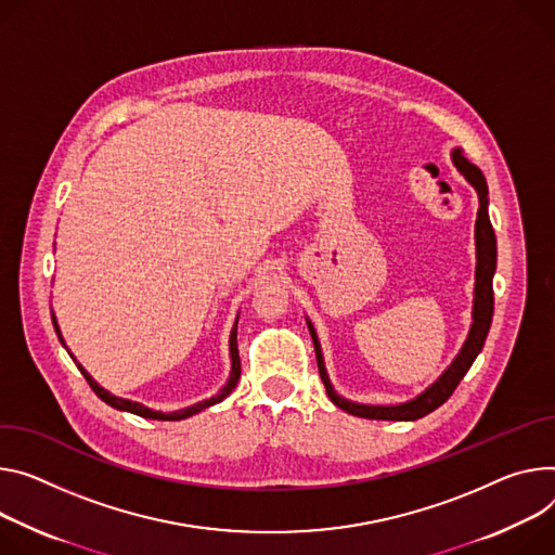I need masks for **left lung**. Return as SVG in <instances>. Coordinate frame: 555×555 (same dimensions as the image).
I'll return each instance as SVG.
<instances>
[{"label":"left lung","mask_w":555,"mask_h":555,"mask_svg":"<svg viewBox=\"0 0 555 555\" xmlns=\"http://www.w3.org/2000/svg\"><path fill=\"white\" fill-rule=\"evenodd\" d=\"M453 164L465 175V179L476 188L478 192V219H476V298H474V323H472V332L461 349V354L456 357L449 365V370L429 387L425 389L418 398L402 402V405H359V402H349L345 398H340L327 378L325 365H323V354H321V345L317 338V332L312 327V323H308L312 340H314V349H317V363H319V374L321 380L325 385V391L330 396V400L334 405L351 416L359 418H370V421H418L427 414H431L434 410H438L442 402L453 393V389L459 387V383L463 380V376L469 372V367L474 365L476 357L480 354V349L485 345V338L489 334L491 327V317H493V272H495V234L489 221V190H487V181L485 175L480 172L478 166H474L465 155L463 150H456L451 155Z\"/></svg>","instance_id":"left-lung-1"}]
</instances>
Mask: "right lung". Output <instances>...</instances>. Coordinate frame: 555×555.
<instances>
[{
  "instance_id": "1",
  "label": "right lung",
  "mask_w": 555,
  "mask_h": 555,
  "mask_svg": "<svg viewBox=\"0 0 555 555\" xmlns=\"http://www.w3.org/2000/svg\"><path fill=\"white\" fill-rule=\"evenodd\" d=\"M53 325H55V332H57V336H60V340H62V334H60V327H57V323H55V317H53ZM62 343H64V340H62ZM230 354H232V374H230L228 385H225L217 396H212V398H208V400H201V402H196V405H192V408H188V410H181V412H172V414L153 412V410H147V408L139 405V402H132V400H124V398L111 396L104 387H99V385L88 376V372H83V367H81V365H77V367H79V372L83 374V378L88 380L90 389H92L99 398H102L104 402H108L111 408L121 410V412L137 414V416H141V418H153V421H183V418H188V416H192V414H196V412H201V410H206V408H210V405H217V402H221V400H223V398H225V396L236 387L238 376H241V361H238V347H236V325H234L232 336H230Z\"/></svg>"
}]
</instances>
